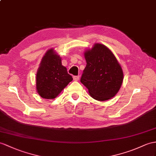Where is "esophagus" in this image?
<instances>
[{"label":"esophagus","mask_w":156,"mask_h":156,"mask_svg":"<svg viewBox=\"0 0 156 156\" xmlns=\"http://www.w3.org/2000/svg\"><path fill=\"white\" fill-rule=\"evenodd\" d=\"M79 76H73V80L74 81H79Z\"/></svg>","instance_id":"esophagus-1"}]
</instances>
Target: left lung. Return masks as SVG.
Here are the masks:
<instances>
[{"instance_id":"obj_1","label":"left lung","mask_w":156,"mask_h":156,"mask_svg":"<svg viewBox=\"0 0 156 156\" xmlns=\"http://www.w3.org/2000/svg\"><path fill=\"white\" fill-rule=\"evenodd\" d=\"M87 66L81 82L94 99L105 101L119 92L123 81V71L116 57L101 44H95L84 53Z\"/></svg>"}]
</instances>
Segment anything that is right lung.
I'll return each instance as SVG.
<instances>
[{
	"label": "right lung",
	"instance_id": "obj_1",
	"mask_svg": "<svg viewBox=\"0 0 156 156\" xmlns=\"http://www.w3.org/2000/svg\"><path fill=\"white\" fill-rule=\"evenodd\" d=\"M73 80L54 49L45 53L36 73V90L45 99H53Z\"/></svg>",
	"mask_w": 156,
	"mask_h": 156
}]
</instances>
